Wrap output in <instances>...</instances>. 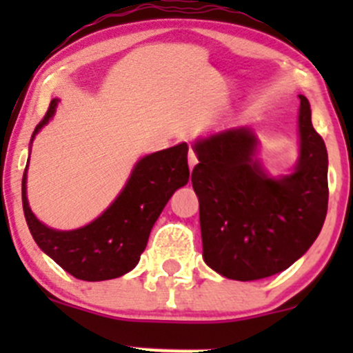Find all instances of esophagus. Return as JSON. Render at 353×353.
<instances>
[{
	"label": "esophagus",
	"mask_w": 353,
	"mask_h": 353,
	"mask_svg": "<svg viewBox=\"0 0 353 353\" xmlns=\"http://www.w3.org/2000/svg\"><path fill=\"white\" fill-rule=\"evenodd\" d=\"M188 163H190V169H193V167L198 163L196 152H194L193 148H190V154H188Z\"/></svg>",
	"instance_id": "obj_1"
}]
</instances>
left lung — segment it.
Returning a JSON list of instances; mask_svg holds the SVG:
<instances>
[{
	"label": "left lung",
	"instance_id": "8db88e82",
	"mask_svg": "<svg viewBox=\"0 0 353 353\" xmlns=\"http://www.w3.org/2000/svg\"><path fill=\"white\" fill-rule=\"evenodd\" d=\"M299 110L301 154L295 170L270 177L256 160L254 133L230 128L194 143L191 174L199 199L203 259L225 279L259 280L294 265L316 241L328 210V152Z\"/></svg>",
	"mask_w": 353,
	"mask_h": 353
}]
</instances>
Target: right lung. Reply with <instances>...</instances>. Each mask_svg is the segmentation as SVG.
I'll use <instances>...</instances> for the list:
<instances>
[{
	"instance_id": "1",
	"label": "right lung",
	"mask_w": 353,
	"mask_h": 353,
	"mask_svg": "<svg viewBox=\"0 0 353 353\" xmlns=\"http://www.w3.org/2000/svg\"><path fill=\"white\" fill-rule=\"evenodd\" d=\"M56 105L58 99H52L32 140L54 116ZM188 150L186 143H179L138 160L112 205L94 222L77 230L49 229L35 219L27 201L25 167L22 203L32 237L49 258L78 280L101 282L131 272L147 248L150 230L163 206L174 191L188 184Z\"/></svg>"
}]
</instances>
